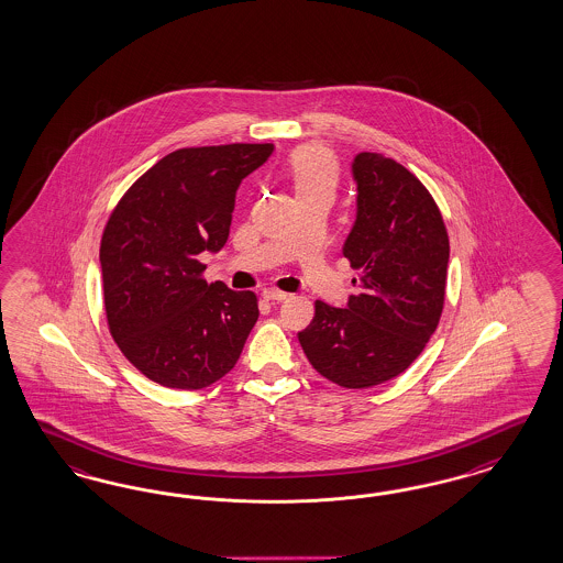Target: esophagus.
Segmentation results:
<instances>
[{
  "instance_id": "esophagus-1",
  "label": "esophagus",
  "mask_w": 563,
  "mask_h": 563,
  "mask_svg": "<svg viewBox=\"0 0 563 563\" xmlns=\"http://www.w3.org/2000/svg\"><path fill=\"white\" fill-rule=\"evenodd\" d=\"M264 299H268V301H278V303H280V301H287V299H289V295L278 289H266L264 290Z\"/></svg>"
}]
</instances>
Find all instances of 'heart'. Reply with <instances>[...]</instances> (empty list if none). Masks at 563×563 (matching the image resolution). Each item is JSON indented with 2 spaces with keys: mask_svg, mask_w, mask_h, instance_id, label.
<instances>
[{
  "mask_svg": "<svg viewBox=\"0 0 563 563\" xmlns=\"http://www.w3.org/2000/svg\"><path fill=\"white\" fill-rule=\"evenodd\" d=\"M290 179L297 196L328 191L334 194L339 184V167L334 156L320 146L299 148L290 156Z\"/></svg>",
  "mask_w": 563,
  "mask_h": 563,
  "instance_id": "obj_1",
  "label": "heart"
}]
</instances>
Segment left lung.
<instances>
[{"instance_id": "left-lung-1", "label": "left lung", "mask_w": 563, "mask_h": 563, "mask_svg": "<svg viewBox=\"0 0 563 563\" xmlns=\"http://www.w3.org/2000/svg\"><path fill=\"white\" fill-rule=\"evenodd\" d=\"M357 217L342 254L358 271L346 307L316 301L299 342L342 388H372L421 355L443 309L450 241L426 186L400 163L358 153L351 165Z\"/></svg>"}]
</instances>
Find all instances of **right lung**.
I'll return each mask as SVG.
<instances>
[{"instance_id":"right-lung-1","label":"right lung","mask_w":563,"mask_h":563,"mask_svg":"<svg viewBox=\"0 0 563 563\" xmlns=\"http://www.w3.org/2000/svg\"><path fill=\"white\" fill-rule=\"evenodd\" d=\"M273 144L181 148L125 191L101 239L107 324L121 353L161 386L200 390L229 374L257 322L252 290L206 283L202 252L229 238L241 181Z\"/></svg>"}]
</instances>
